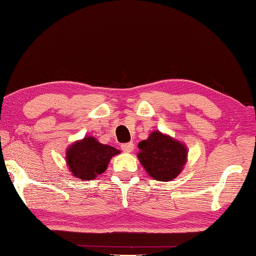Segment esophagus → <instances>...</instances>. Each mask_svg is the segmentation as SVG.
Instances as JSON below:
<instances>
[{
	"mask_svg": "<svg viewBox=\"0 0 256 256\" xmlns=\"http://www.w3.org/2000/svg\"><path fill=\"white\" fill-rule=\"evenodd\" d=\"M133 148H134V144H133L132 142L122 144V150H123L124 152H126V153H131V152L133 151Z\"/></svg>",
	"mask_w": 256,
	"mask_h": 256,
	"instance_id": "1",
	"label": "esophagus"
}]
</instances>
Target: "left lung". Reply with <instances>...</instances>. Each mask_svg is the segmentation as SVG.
<instances>
[{
	"label": "left lung",
	"instance_id": "1",
	"mask_svg": "<svg viewBox=\"0 0 256 256\" xmlns=\"http://www.w3.org/2000/svg\"><path fill=\"white\" fill-rule=\"evenodd\" d=\"M138 148V161L148 174L158 181L174 180L187 164V146L160 131L151 132Z\"/></svg>",
	"mask_w": 256,
	"mask_h": 256
}]
</instances>
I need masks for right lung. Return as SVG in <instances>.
I'll use <instances>...</instances> for the list:
<instances>
[{
    "label": "right lung",
    "mask_w": 256,
    "mask_h": 256,
    "mask_svg": "<svg viewBox=\"0 0 256 256\" xmlns=\"http://www.w3.org/2000/svg\"><path fill=\"white\" fill-rule=\"evenodd\" d=\"M120 151L108 144L100 143L94 136H85L67 148L66 164L75 178L92 180L103 174L112 158Z\"/></svg>",
    "instance_id": "1"
}]
</instances>
